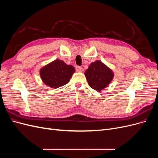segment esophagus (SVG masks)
Listing matches in <instances>:
<instances>
[{
  "instance_id": "obj_1",
  "label": "esophagus",
  "mask_w": 158,
  "mask_h": 158,
  "mask_svg": "<svg viewBox=\"0 0 158 158\" xmlns=\"http://www.w3.org/2000/svg\"><path fill=\"white\" fill-rule=\"evenodd\" d=\"M76 70L77 72H82L83 70V69L81 67V66H76Z\"/></svg>"
}]
</instances>
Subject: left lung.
Segmentation results:
<instances>
[{
  "label": "left lung",
  "mask_w": 158,
  "mask_h": 158,
  "mask_svg": "<svg viewBox=\"0 0 158 158\" xmlns=\"http://www.w3.org/2000/svg\"><path fill=\"white\" fill-rule=\"evenodd\" d=\"M85 76L89 86L98 92H101L111 83L113 73L102 62L97 60L90 64L85 72Z\"/></svg>",
  "instance_id": "8db88e82"
}]
</instances>
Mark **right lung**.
<instances>
[{
  "label": "right lung",
  "mask_w": 158,
  "mask_h": 158,
  "mask_svg": "<svg viewBox=\"0 0 158 158\" xmlns=\"http://www.w3.org/2000/svg\"><path fill=\"white\" fill-rule=\"evenodd\" d=\"M74 72V66L56 59L43 67L40 75L43 82L47 85L52 88H58L69 83Z\"/></svg>",
  "instance_id": "obj_1"
}]
</instances>
